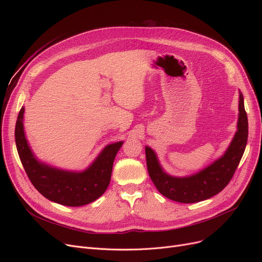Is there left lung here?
<instances>
[{
  "label": "left lung",
  "instance_id": "left-lung-1",
  "mask_svg": "<svg viewBox=\"0 0 262 262\" xmlns=\"http://www.w3.org/2000/svg\"><path fill=\"white\" fill-rule=\"evenodd\" d=\"M247 137L249 122L243 95L240 92L238 132L223 157L195 175L172 177L162 171L153 149L146 146V166L150 180L162 195L178 203L190 204L210 199L221 192L231 181L243 156Z\"/></svg>",
  "mask_w": 262,
  "mask_h": 262
}]
</instances>
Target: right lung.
I'll return each mask as SVG.
<instances>
[{"label": "right lung", "mask_w": 262, "mask_h": 262, "mask_svg": "<svg viewBox=\"0 0 262 262\" xmlns=\"http://www.w3.org/2000/svg\"><path fill=\"white\" fill-rule=\"evenodd\" d=\"M23 114L22 107L15 128L16 145L33 186L48 200L71 207L87 205L99 199L110 183L114 160L123 142L107 145L92 166L81 173L54 169L34 157L24 136Z\"/></svg>", "instance_id": "1"}]
</instances>
